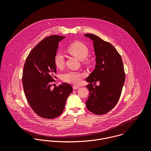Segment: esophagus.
<instances>
[{"label": "esophagus", "instance_id": "1", "mask_svg": "<svg viewBox=\"0 0 151 151\" xmlns=\"http://www.w3.org/2000/svg\"><path fill=\"white\" fill-rule=\"evenodd\" d=\"M73 88L74 89H79L80 87L78 86H73Z\"/></svg>", "mask_w": 151, "mask_h": 151}]
</instances>
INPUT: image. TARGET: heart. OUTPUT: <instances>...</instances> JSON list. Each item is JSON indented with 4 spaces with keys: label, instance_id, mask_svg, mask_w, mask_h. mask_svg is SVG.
Listing matches in <instances>:
<instances>
[{
    "label": "heart",
    "instance_id": "b5f03b06",
    "mask_svg": "<svg viewBox=\"0 0 151 151\" xmlns=\"http://www.w3.org/2000/svg\"><path fill=\"white\" fill-rule=\"evenodd\" d=\"M67 51L71 55L77 57L80 60H84L86 63L89 62V59L86 58L89 53V49L85 43L80 41H76L70 44L67 48ZM54 63L55 65L62 68L65 63L64 55L60 52H57L54 56ZM84 74L76 71H68L63 73L62 76L63 81L68 83L78 84L81 81Z\"/></svg>",
    "mask_w": 151,
    "mask_h": 151
}]
</instances>
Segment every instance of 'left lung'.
I'll list each match as a JSON object with an SVG mask.
<instances>
[{
	"label": "left lung",
	"mask_w": 151,
	"mask_h": 151,
	"mask_svg": "<svg viewBox=\"0 0 151 151\" xmlns=\"http://www.w3.org/2000/svg\"><path fill=\"white\" fill-rule=\"evenodd\" d=\"M93 41L96 66L87 77L89 91L86 108L95 114H104L113 109L118 102L125 81V72L122 57L111 43L99 37L86 34ZM99 81V86H94Z\"/></svg>",
	"instance_id": "obj_1"
}]
</instances>
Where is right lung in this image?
<instances>
[{"label":"right lung","instance_id":"1","mask_svg":"<svg viewBox=\"0 0 151 151\" xmlns=\"http://www.w3.org/2000/svg\"><path fill=\"white\" fill-rule=\"evenodd\" d=\"M64 38L57 35L45 38L29 52L24 65L22 81L25 96L34 112L44 119L60 116L73 91L67 83L50 88L56 78L54 56L59 42Z\"/></svg>","mask_w":151,"mask_h":151}]
</instances>
